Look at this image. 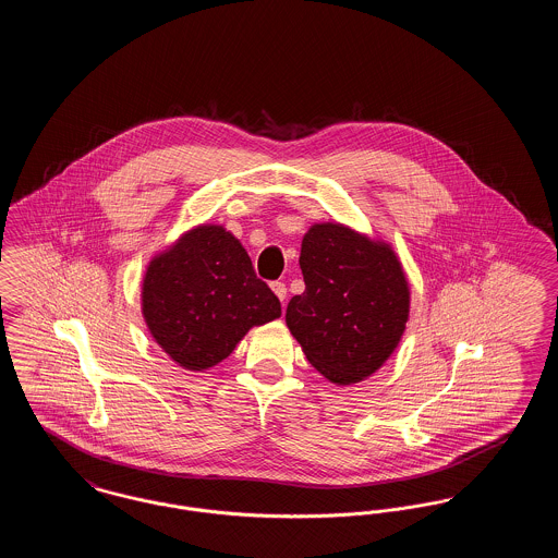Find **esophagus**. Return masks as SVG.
<instances>
[{"mask_svg":"<svg viewBox=\"0 0 558 558\" xmlns=\"http://www.w3.org/2000/svg\"><path fill=\"white\" fill-rule=\"evenodd\" d=\"M271 291L276 292V296H278L282 303L287 301L289 291H287V284H284V282H271Z\"/></svg>","mask_w":558,"mask_h":558,"instance_id":"1","label":"esophagus"}]
</instances>
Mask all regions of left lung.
Masks as SVG:
<instances>
[{"label":"left lung","mask_w":558,"mask_h":558,"mask_svg":"<svg viewBox=\"0 0 558 558\" xmlns=\"http://www.w3.org/2000/svg\"><path fill=\"white\" fill-rule=\"evenodd\" d=\"M299 266L305 291L287 307L292 337L328 380L368 378L398 347L410 314L396 253L341 223H316L303 236Z\"/></svg>","instance_id":"left-lung-1"}]
</instances>
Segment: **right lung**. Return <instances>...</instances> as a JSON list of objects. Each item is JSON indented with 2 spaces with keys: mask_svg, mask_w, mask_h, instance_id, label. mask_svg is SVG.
Listing matches in <instances>:
<instances>
[{
  "mask_svg": "<svg viewBox=\"0 0 558 558\" xmlns=\"http://www.w3.org/2000/svg\"><path fill=\"white\" fill-rule=\"evenodd\" d=\"M142 314L173 362L207 371L253 326L280 318L282 307L239 239L221 226H198L150 262Z\"/></svg>",
  "mask_w": 558,
  "mask_h": 558,
  "instance_id": "obj_1",
  "label": "right lung"
}]
</instances>
